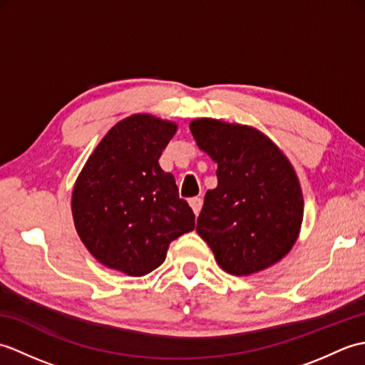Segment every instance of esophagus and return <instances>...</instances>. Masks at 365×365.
Segmentation results:
<instances>
[{
  "mask_svg": "<svg viewBox=\"0 0 365 365\" xmlns=\"http://www.w3.org/2000/svg\"><path fill=\"white\" fill-rule=\"evenodd\" d=\"M190 205H191V208H192V212H195L196 215H199V212H200V208H202V197H191L190 199Z\"/></svg>",
  "mask_w": 365,
  "mask_h": 365,
  "instance_id": "esophagus-1",
  "label": "esophagus"
}]
</instances>
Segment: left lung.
I'll list each match as a JSON object with an SVG mask.
<instances>
[{
	"label": "left lung",
	"mask_w": 365,
	"mask_h": 365,
	"mask_svg": "<svg viewBox=\"0 0 365 365\" xmlns=\"http://www.w3.org/2000/svg\"><path fill=\"white\" fill-rule=\"evenodd\" d=\"M197 145L218 163V187L207 191L196 230L230 274L268 268L292 250L302 221V192L284 153L245 125L191 122Z\"/></svg>",
	"instance_id": "left-lung-1"
}]
</instances>
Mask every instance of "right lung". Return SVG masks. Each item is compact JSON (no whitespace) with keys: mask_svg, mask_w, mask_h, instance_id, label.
<instances>
[{"mask_svg":"<svg viewBox=\"0 0 365 365\" xmlns=\"http://www.w3.org/2000/svg\"><path fill=\"white\" fill-rule=\"evenodd\" d=\"M177 125L147 114L114 125L76 180L72 212L84 246L108 268L144 276L169 243L195 229V213L175 178L160 168Z\"/></svg>","mask_w":365,"mask_h":365,"instance_id":"add662e5","label":"right lung"}]
</instances>
